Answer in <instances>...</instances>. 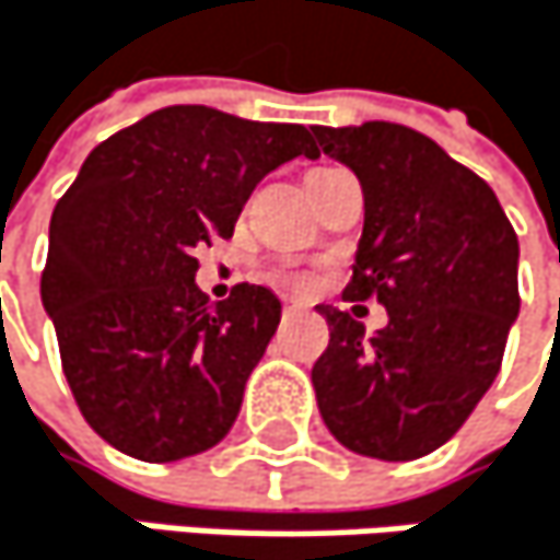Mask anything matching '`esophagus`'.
Masks as SVG:
<instances>
[{
	"mask_svg": "<svg viewBox=\"0 0 560 560\" xmlns=\"http://www.w3.org/2000/svg\"><path fill=\"white\" fill-rule=\"evenodd\" d=\"M308 305L305 302H299V299H285V305H282V312L285 315H299V312H305Z\"/></svg>",
	"mask_w": 560,
	"mask_h": 560,
	"instance_id": "1",
	"label": "esophagus"
}]
</instances>
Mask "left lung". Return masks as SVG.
<instances>
[{
  "label": "left lung",
  "instance_id": "1",
  "mask_svg": "<svg viewBox=\"0 0 560 560\" xmlns=\"http://www.w3.org/2000/svg\"><path fill=\"white\" fill-rule=\"evenodd\" d=\"M365 195V229L345 299H378L388 325L365 335L318 305L328 348L312 369L318 411L365 458L411 462L468 421L491 388L517 299V235L485 178L395 122L312 126Z\"/></svg>",
  "mask_w": 560,
  "mask_h": 560
}]
</instances>
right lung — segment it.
Here are the masks:
<instances>
[{"instance_id":"add662e5","label":"right lung","mask_w":560,"mask_h":560,"mask_svg":"<svg viewBox=\"0 0 560 560\" xmlns=\"http://www.w3.org/2000/svg\"><path fill=\"white\" fill-rule=\"evenodd\" d=\"M318 149L305 126L168 105L89 152L49 225L43 305L92 431L178 462L232 431L282 318L265 285L209 302L195 248L229 238L255 185Z\"/></svg>"}]
</instances>
